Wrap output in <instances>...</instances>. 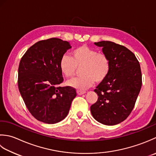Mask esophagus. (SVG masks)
Here are the masks:
<instances>
[{
    "label": "esophagus",
    "instance_id": "34e87169",
    "mask_svg": "<svg viewBox=\"0 0 156 156\" xmlns=\"http://www.w3.org/2000/svg\"><path fill=\"white\" fill-rule=\"evenodd\" d=\"M77 93L78 95H79V96H80V95H83V94H84L86 93V91H82V90H77Z\"/></svg>",
    "mask_w": 156,
    "mask_h": 156
}]
</instances>
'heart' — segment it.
Segmentation results:
<instances>
[{
    "instance_id": "b5f03b06",
    "label": "heart",
    "mask_w": 156,
    "mask_h": 156,
    "mask_svg": "<svg viewBox=\"0 0 156 156\" xmlns=\"http://www.w3.org/2000/svg\"><path fill=\"white\" fill-rule=\"evenodd\" d=\"M82 74L68 81V85L77 90H85L91 86L94 81H104L110 71L109 57L104 52L86 45L76 48L71 52V57L64 55L60 60L59 68L66 77H72L77 67L81 66Z\"/></svg>"
}]
</instances>
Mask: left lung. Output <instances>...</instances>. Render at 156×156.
I'll use <instances>...</instances> for the list:
<instances>
[{"label":"left lung","mask_w":156,"mask_h":156,"mask_svg":"<svg viewBox=\"0 0 156 156\" xmlns=\"http://www.w3.org/2000/svg\"><path fill=\"white\" fill-rule=\"evenodd\" d=\"M102 47L109 57V75L94 91L98 100L90 107L97 121L106 125H115L131 114L142 85V75L135 55L124 46L110 41L95 42Z\"/></svg>","instance_id":"left-lung-1"}]
</instances>
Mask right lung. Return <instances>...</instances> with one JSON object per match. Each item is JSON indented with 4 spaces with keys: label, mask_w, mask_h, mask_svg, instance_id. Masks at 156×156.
<instances>
[{
    "label": "right lung",
    "mask_w": 156,
    "mask_h": 156,
    "mask_svg": "<svg viewBox=\"0 0 156 156\" xmlns=\"http://www.w3.org/2000/svg\"><path fill=\"white\" fill-rule=\"evenodd\" d=\"M66 41L56 37L40 40L28 49L18 69V88L25 106L35 119L47 124L67 116L75 88L60 87L63 82L60 60L68 49Z\"/></svg>",
    "instance_id": "obj_1"
}]
</instances>
